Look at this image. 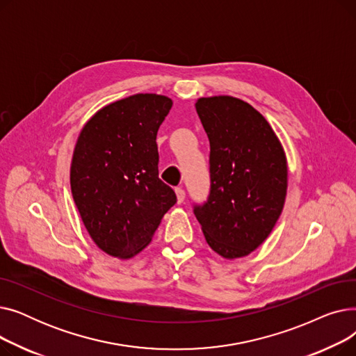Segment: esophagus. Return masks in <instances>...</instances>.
Listing matches in <instances>:
<instances>
[{"label":"esophagus","instance_id":"1","mask_svg":"<svg viewBox=\"0 0 356 356\" xmlns=\"http://www.w3.org/2000/svg\"><path fill=\"white\" fill-rule=\"evenodd\" d=\"M176 197H177V203H183L184 197H186V193L183 191V188H176Z\"/></svg>","mask_w":356,"mask_h":356}]
</instances>
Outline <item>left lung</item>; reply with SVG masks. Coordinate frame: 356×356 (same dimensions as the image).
Listing matches in <instances>:
<instances>
[{"instance_id": "obj_1", "label": "left lung", "mask_w": 356, "mask_h": 356, "mask_svg": "<svg viewBox=\"0 0 356 356\" xmlns=\"http://www.w3.org/2000/svg\"><path fill=\"white\" fill-rule=\"evenodd\" d=\"M211 144V193L195 215L222 258L250 255L283 212L289 168L282 141L248 102L229 95L195 104Z\"/></svg>"}]
</instances>
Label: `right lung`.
I'll return each instance as SVG.
<instances>
[{
  "instance_id": "obj_1",
  "label": "right lung",
  "mask_w": 356,
  "mask_h": 356,
  "mask_svg": "<svg viewBox=\"0 0 356 356\" xmlns=\"http://www.w3.org/2000/svg\"><path fill=\"white\" fill-rule=\"evenodd\" d=\"M173 101L137 93L111 102L82 127L70 163V189L83 225L105 254L138 255L176 203L159 179L157 131Z\"/></svg>"
}]
</instances>
